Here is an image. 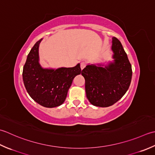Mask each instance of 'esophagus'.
I'll return each instance as SVG.
<instances>
[{
  "mask_svg": "<svg viewBox=\"0 0 155 155\" xmlns=\"http://www.w3.org/2000/svg\"><path fill=\"white\" fill-rule=\"evenodd\" d=\"M86 66V63L85 61H82L80 63V67H81V69H83Z\"/></svg>",
  "mask_w": 155,
  "mask_h": 155,
  "instance_id": "1",
  "label": "esophagus"
}]
</instances>
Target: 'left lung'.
<instances>
[{
  "label": "left lung",
  "instance_id": "obj_1",
  "mask_svg": "<svg viewBox=\"0 0 155 155\" xmlns=\"http://www.w3.org/2000/svg\"><path fill=\"white\" fill-rule=\"evenodd\" d=\"M114 62L105 68L87 65L81 71L86 96L94 106L108 107L121 99L130 86L132 67L120 41L112 38Z\"/></svg>",
  "mask_w": 155,
  "mask_h": 155
}]
</instances>
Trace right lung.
<instances>
[{"label": "right lung", "instance_id": "right-lung-1", "mask_svg": "<svg viewBox=\"0 0 155 155\" xmlns=\"http://www.w3.org/2000/svg\"><path fill=\"white\" fill-rule=\"evenodd\" d=\"M35 44L28 54L23 70L25 87L31 98L46 108H54L64 102L69 88L77 75L80 74V64L74 68L58 69H43L39 64V45Z\"/></svg>", "mask_w": 155, "mask_h": 155}]
</instances>
